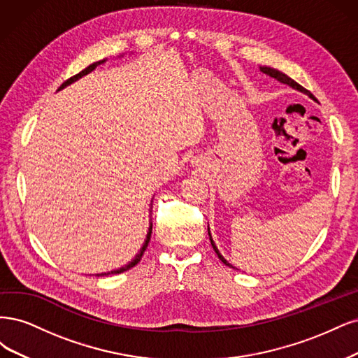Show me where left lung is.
Returning <instances> with one entry per match:
<instances>
[{"instance_id":"left-lung-1","label":"left lung","mask_w":358,"mask_h":358,"mask_svg":"<svg viewBox=\"0 0 358 358\" xmlns=\"http://www.w3.org/2000/svg\"><path fill=\"white\" fill-rule=\"evenodd\" d=\"M260 71L263 73V74H266V76H269V77H272V78H275V80H278L280 83H282V85H287V86H290L292 89H294V90H299V92H302V94H305V95H308L310 99L313 101H315L317 102V98L310 94L309 90H306L305 87H302L301 85H299L297 82H294L293 78H290L288 77L287 74H284L282 71H280V70H276V68H272V66H266V65H263V66H260ZM208 235H210V241H211V245H213V248H214V251L217 252V256H218V259H220L226 266H229V268H234V269H236L235 266H232V264H230L222 255H220V251H218V248H217V245L214 244V241H213V236H211V232H210V227H208Z\"/></svg>"}]
</instances>
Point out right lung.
Returning a JSON list of instances; mask_svg holds the SVG:
<instances>
[{"label": "right lung", "instance_id": "1", "mask_svg": "<svg viewBox=\"0 0 358 358\" xmlns=\"http://www.w3.org/2000/svg\"><path fill=\"white\" fill-rule=\"evenodd\" d=\"M107 59H102V61H98V62H94V64H90L87 68H85L83 71H80L78 74H76V76H73L71 78H68L66 82H64L61 86H59V89L57 90H62V89H65L66 86H70L71 83H74V82H77V80H80L82 77H85L86 74H89V73H92L95 70V68L98 66V65H101V64H103L106 62ZM152 205H153V201H152ZM150 210H152V206H150ZM152 213V211H150ZM152 229H153V223H152V220H150V226H148V232H147V236H145V241H144V244H143V247H141V250L138 251V255H135V257L128 263V264H124V266H122V268H119V269H114V271H110V272H103V273H98V276H103V275H111V273H122V272H124V271H129L131 268H134L135 264L141 260V257H143V255H144V251H145V248H147V245H148V242H150V238H152Z\"/></svg>", "mask_w": 358, "mask_h": 358}]
</instances>
